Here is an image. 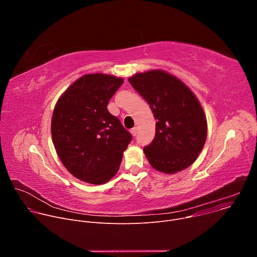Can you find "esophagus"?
Listing matches in <instances>:
<instances>
[{"label": "esophagus", "mask_w": 257, "mask_h": 257, "mask_svg": "<svg viewBox=\"0 0 257 257\" xmlns=\"http://www.w3.org/2000/svg\"><path fill=\"white\" fill-rule=\"evenodd\" d=\"M137 131H138V129L136 128V127H134L133 129H131V134H132V136H136V134H137Z\"/></svg>", "instance_id": "esophagus-1"}]
</instances>
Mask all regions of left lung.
<instances>
[{
	"instance_id": "obj_1",
	"label": "left lung",
	"mask_w": 257,
	"mask_h": 257,
	"mask_svg": "<svg viewBox=\"0 0 257 257\" xmlns=\"http://www.w3.org/2000/svg\"><path fill=\"white\" fill-rule=\"evenodd\" d=\"M130 84L154 112L156 136L143 149L151 166L164 174L190 167L202 151L207 121L194 92L171 73L156 69L129 77Z\"/></svg>"
}]
</instances>
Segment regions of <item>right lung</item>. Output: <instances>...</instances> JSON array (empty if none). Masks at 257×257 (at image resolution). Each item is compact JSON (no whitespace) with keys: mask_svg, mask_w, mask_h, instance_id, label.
<instances>
[{"mask_svg":"<svg viewBox=\"0 0 257 257\" xmlns=\"http://www.w3.org/2000/svg\"><path fill=\"white\" fill-rule=\"evenodd\" d=\"M123 82L104 73L85 74L54 107L51 132L57 155L70 174L89 184H104L117 174L131 141L130 133L106 108Z\"/></svg>","mask_w":257,"mask_h":257,"instance_id":"1","label":"right lung"}]
</instances>
